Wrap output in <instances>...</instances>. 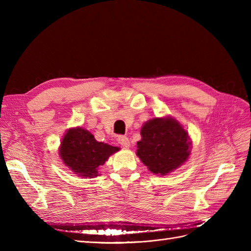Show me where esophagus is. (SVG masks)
Returning a JSON list of instances; mask_svg holds the SVG:
<instances>
[{"mask_svg":"<svg viewBox=\"0 0 251 251\" xmlns=\"http://www.w3.org/2000/svg\"><path fill=\"white\" fill-rule=\"evenodd\" d=\"M117 142H119L123 148H129L130 146V141L126 136H119V138H117Z\"/></svg>","mask_w":251,"mask_h":251,"instance_id":"1","label":"esophagus"}]
</instances>
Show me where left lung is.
<instances>
[{"mask_svg":"<svg viewBox=\"0 0 251 251\" xmlns=\"http://www.w3.org/2000/svg\"><path fill=\"white\" fill-rule=\"evenodd\" d=\"M140 135L136 154L152 174L166 176L188 161L191 138L175 117L149 120L142 125Z\"/></svg>","mask_w":251,"mask_h":251,"instance_id":"left-lung-1","label":"left lung"}]
</instances>
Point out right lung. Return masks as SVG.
<instances>
[{"label":"right lung","instance_id":"obj_1","mask_svg":"<svg viewBox=\"0 0 251 251\" xmlns=\"http://www.w3.org/2000/svg\"><path fill=\"white\" fill-rule=\"evenodd\" d=\"M119 150L120 148L97 141L83 127H72L66 131L58 151L65 166L77 177L94 178L99 176V166Z\"/></svg>","mask_w":251,"mask_h":251}]
</instances>
